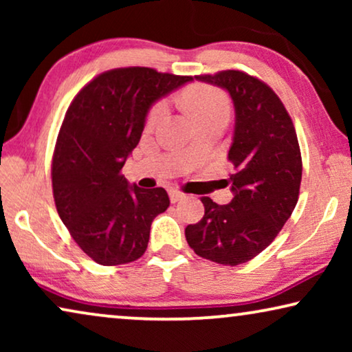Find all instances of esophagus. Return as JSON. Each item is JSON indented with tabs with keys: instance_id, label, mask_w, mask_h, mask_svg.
<instances>
[{
	"instance_id": "1",
	"label": "esophagus",
	"mask_w": 352,
	"mask_h": 352,
	"mask_svg": "<svg viewBox=\"0 0 352 352\" xmlns=\"http://www.w3.org/2000/svg\"><path fill=\"white\" fill-rule=\"evenodd\" d=\"M182 199H186V195L182 194V192H179V190H170L171 204H176V201H179Z\"/></svg>"
}]
</instances>
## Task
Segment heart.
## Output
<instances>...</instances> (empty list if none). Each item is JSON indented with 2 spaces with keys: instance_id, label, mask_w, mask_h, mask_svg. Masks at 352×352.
Masks as SVG:
<instances>
[{
  "instance_id": "heart-1",
  "label": "heart",
  "mask_w": 352,
  "mask_h": 352,
  "mask_svg": "<svg viewBox=\"0 0 352 352\" xmlns=\"http://www.w3.org/2000/svg\"><path fill=\"white\" fill-rule=\"evenodd\" d=\"M186 105L194 115L197 122L216 118L229 117V100L226 94L213 86H195L186 94ZM168 113L166 100H158L153 104L151 112L147 115V128H155L163 122Z\"/></svg>"
}]
</instances>
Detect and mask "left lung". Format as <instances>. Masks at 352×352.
<instances>
[{"mask_svg":"<svg viewBox=\"0 0 352 352\" xmlns=\"http://www.w3.org/2000/svg\"><path fill=\"white\" fill-rule=\"evenodd\" d=\"M226 89L235 124L228 158L234 199L228 205L204 197L205 214L186 228L199 256L237 266L272 243L295 210L301 184V152L293 122L278 96L261 80L240 70L195 76Z\"/></svg>","mask_w":352,"mask_h":352,"instance_id":"obj_1","label":"left lung"}]
</instances>
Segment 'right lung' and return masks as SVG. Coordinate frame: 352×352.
<instances>
[{
	"mask_svg": "<svg viewBox=\"0 0 352 352\" xmlns=\"http://www.w3.org/2000/svg\"><path fill=\"white\" fill-rule=\"evenodd\" d=\"M192 81L148 67L104 72L67 109L52 157L57 213L78 247L102 266L136 261L155 216L170 206L163 187L129 186L122 175L158 99Z\"/></svg>",
	"mask_w": 352,
	"mask_h": 352,
	"instance_id": "add662e5",
	"label": "right lung"
}]
</instances>
